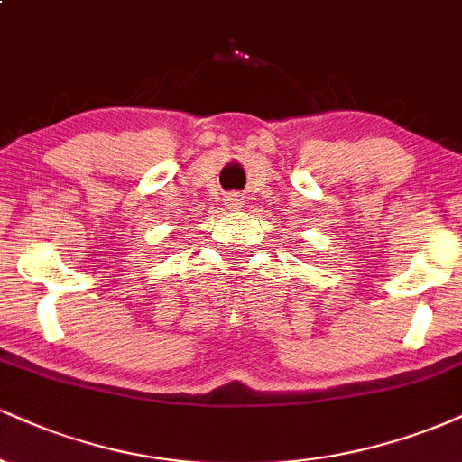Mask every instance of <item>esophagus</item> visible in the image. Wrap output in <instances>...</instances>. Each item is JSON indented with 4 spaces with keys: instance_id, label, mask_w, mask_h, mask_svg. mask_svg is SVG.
I'll return each mask as SVG.
<instances>
[{
    "instance_id": "1",
    "label": "esophagus",
    "mask_w": 462,
    "mask_h": 462,
    "mask_svg": "<svg viewBox=\"0 0 462 462\" xmlns=\"http://www.w3.org/2000/svg\"><path fill=\"white\" fill-rule=\"evenodd\" d=\"M224 201H226V206L230 210H238V208H243V204H245V201H243V195L241 193H227L226 198H224Z\"/></svg>"
}]
</instances>
